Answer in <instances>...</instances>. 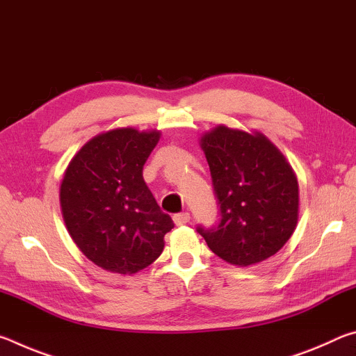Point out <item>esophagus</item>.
<instances>
[{"label":"esophagus","instance_id":"1","mask_svg":"<svg viewBox=\"0 0 356 356\" xmlns=\"http://www.w3.org/2000/svg\"><path fill=\"white\" fill-rule=\"evenodd\" d=\"M190 213L188 212H182V213H176L172 216V220H174V222H176L177 226H184V225H186V222L190 221Z\"/></svg>","mask_w":356,"mask_h":356}]
</instances>
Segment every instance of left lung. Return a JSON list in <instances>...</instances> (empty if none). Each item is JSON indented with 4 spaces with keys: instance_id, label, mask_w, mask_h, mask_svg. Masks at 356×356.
<instances>
[{
    "instance_id": "8db88e82",
    "label": "left lung",
    "mask_w": 356,
    "mask_h": 356,
    "mask_svg": "<svg viewBox=\"0 0 356 356\" xmlns=\"http://www.w3.org/2000/svg\"><path fill=\"white\" fill-rule=\"evenodd\" d=\"M220 204L215 229L197 227L209 248L248 267L278 252L297 227L298 182L281 150L261 131L216 125L201 136Z\"/></svg>"
}]
</instances>
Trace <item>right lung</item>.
<instances>
[{
	"mask_svg": "<svg viewBox=\"0 0 356 356\" xmlns=\"http://www.w3.org/2000/svg\"><path fill=\"white\" fill-rule=\"evenodd\" d=\"M159 130L114 129L89 140L64 172L59 202L78 248L106 272L134 275L165 248L174 227L143 179Z\"/></svg>",
	"mask_w": 356,
	"mask_h": 356,
	"instance_id": "add662e5",
	"label": "right lung"
}]
</instances>
